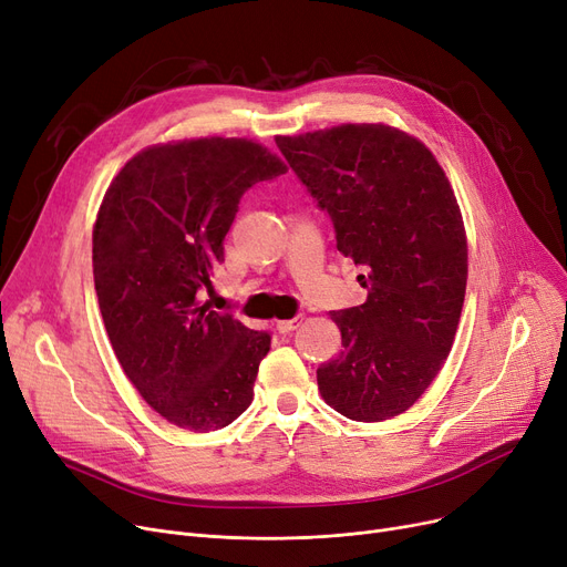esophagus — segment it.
I'll return each instance as SVG.
<instances>
[{
	"label": "esophagus",
	"instance_id": "esophagus-1",
	"mask_svg": "<svg viewBox=\"0 0 567 567\" xmlns=\"http://www.w3.org/2000/svg\"><path fill=\"white\" fill-rule=\"evenodd\" d=\"M301 324H303V317L297 315V317H291V319H278L276 329H278L280 333H289V331H297Z\"/></svg>",
	"mask_w": 567,
	"mask_h": 567
}]
</instances>
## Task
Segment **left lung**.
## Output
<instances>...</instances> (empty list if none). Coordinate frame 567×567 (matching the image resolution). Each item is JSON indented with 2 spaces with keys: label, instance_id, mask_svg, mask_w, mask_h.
<instances>
[{
  "label": "left lung",
  "instance_id": "left-lung-1",
  "mask_svg": "<svg viewBox=\"0 0 567 567\" xmlns=\"http://www.w3.org/2000/svg\"><path fill=\"white\" fill-rule=\"evenodd\" d=\"M278 147L361 264V306L331 312L342 350L317 368L327 405L354 422L391 420L422 399L456 338L467 238L450 178L429 147L384 125L278 136Z\"/></svg>",
  "mask_w": 567,
  "mask_h": 567
}]
</instances>
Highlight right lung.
Here are the masks:
<instances>
[{"instance_id": "add662e5", "label": "right lung", "mask_w": 567, "mask_h": 567, "mask_svg": "<svg viewBox=\"0 0 567 567\" xmlns=\"http://www.w3.org/2000/svg\"><path fill=\"white\" fill-rule=\"evenodd\" d=\"M287 174L252 138L147 145L111 181L92 229L94 289L113 352L166 422L206 433L250 408L270 336L202 301L243 192Z\"/></svg>"}]
</instances>
